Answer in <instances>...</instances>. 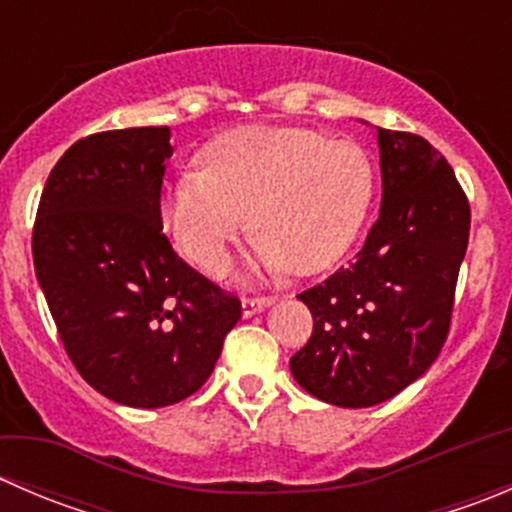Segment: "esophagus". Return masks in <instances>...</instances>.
Here are the masks:
<instances>
[{"label": "esophagus", "instance_id": "1", "mask_svg": "<svg viewBox=\"0 0 512 512\" xmlns=\"http://www.w3.org/2000/svg\"><path fill=\"white\" fill-rule=\"evenodd\" d=\"M270 304H275V297H245L242 299V317H252V314H260L262 309H267Z\"/></svg>", "mask_w": 512, "mask_h": 512}]
</instances>
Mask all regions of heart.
<instances>
[{"instance_id": "obj_1", "label": "heart", "mask_w": 512, "mask_h": 512, "mask_svg": "<svg viewBox=\"0 0 512 512\" xmlns=\"http://www.w3.org/2000/svg\"><path fill=\"white\" fill-rule=\"evenodd\" d=\"M374 183V163L359 143L307 128L242 126L203 148L200 170L165 185L160 225L195 270L218 275L247 213L257 265L309 275L349 250Z\"/></svg>"}]
</instances>
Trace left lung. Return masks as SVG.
Returning <instances> with one entry per match:
<instances>
[{
    "label": "left lung",
    "mask_w": 512,
    "mask_h": 512,
    "mask_svg": "<svg viewBox=\"0 0 512 512\" xmlns=\"http://www.w3.org/2000/svg\"><path fill=\"white\" fill-rule=\"evenodd\" d=\"M374 136L379 220L352 265L297 297L314 329L289 359L304 391L342 409L391 399L436 361L471 230L466 193L431 143L379 126Z\"/></svg>",
    "instance_id": "8db88e82"
}]
</instances>
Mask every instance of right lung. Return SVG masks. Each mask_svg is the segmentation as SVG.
Segmentation results:
<instances>
[{
    "mask_svg": "<svg viewBox=\"0 0 512 512\" xmlns=\"http://www.w3.org/2000/svg\"><path fill=\"white\" fill-rule=\"evenodd\" d=\"M168 126L76 141L36 213L34 270L66 354L116 404H178L213 374L240 299L190 270L160 225Z\"/></svg>",
    "mask_w": 512,
    "mask_h": 512,
    "instance_id": "right-lung-1",
    "label": "right lung"
}]
</instances>
